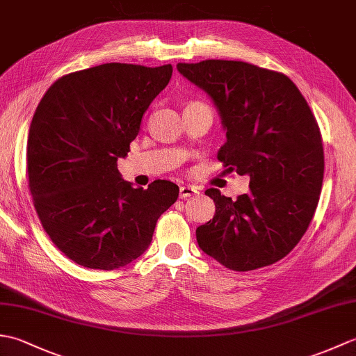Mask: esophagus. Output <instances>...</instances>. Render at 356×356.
I'll list each match as a JSON object with an SVG mask.
<instances>
[{"label": "esophagus", "instance_id": "1", "mask_svg": "<svg viewBox=\"0 0 356 356\" xmlns=\"http://www.w3.org/2000/svg\"><path fill=\"white\" fill-rule=\"evenodd\" d=\"M197 193H199V191L195 190L194 186H190V185H184V186H180V190H179V194H180V197H182V199L191 197V195L197 194Z\"/></svg>", "mask_w": 356, "mask_h": 356}]
</instances>
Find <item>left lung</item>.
Instances as JSON below:
<instances>
[{
	"label": "left lung",
	"mask_w": 356,
	"mask_h": 356,
	"mask_svg": "<svg viewBox=\"0 0 356 356\" xmlns=\"http://www.w3.org/2000/svg\"><path fill=\"white\" fill-rule=\"evenodd\" d=\"M177 70L220 115L218 161L251 179L237 200L205 191L216 214L195 229L200 249L238 272L282 260L305 236L323 185L321 133L306 99L286 74L248 63L207 59Z\"/></svg>",
	"instance_id": "8db88e82"
}]
</instances>
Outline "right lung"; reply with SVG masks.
<instances>
[{
	"label": "right lung",
	"instance_id": "obj_1",
	"mask_svg": "<svg viewBox=\"0 0 356 356\" xmlns=\"http://www.w3.org/2000/svg\"><path fill=\"white\" fill-rule=\"evenodd\" d=\"M171 74V64L96 65L53 82L38 105L27 140L30 194L50 240L81 266L113 270L138 259L179 197L170 180L143 190L118 170Z\"/></svg>",
	"mask_w": 356,
	"mask_h": 356
}]
</instances>
